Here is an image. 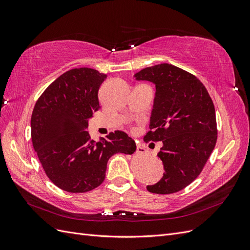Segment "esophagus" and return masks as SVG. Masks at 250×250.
Listing matches in <instances>:
<instances>
[{
  "label": "esophagus",
  "mask_w": 250,
  "mask_h": 250,
  "mask_svg": "<svg viewBox=\"0 0 250 250\" xmlns=\"http://www.w3.org/2000/svg\"><path fill=\"white\" fill-rule=\"evenodd\" d=\"M146 152V148L142 144H137V153L139 154H143Z\"/></svg>",
  "instance_id": "obj_1"
}]
</instances>
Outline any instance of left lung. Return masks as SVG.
<instances>
[{
    "instance_id": "left-lung-1",
    "label": "left lung",
    "mask_w": 250,
    "mask_h": 250,
    "mask_svg": "<svg viewBox=\"0 0 250 250\" xmlns=\"http://www.w3.org/2000/svg\"><path fill=\"white\" fill-rule=\"evenodd\" d=\"M133 77L155 85L151 130L145 139L163 142L157 155L165 173L160 181L147 186V190L155 194L176 193L197 178L215 148L214 103L199 79L173 64L149 66Z\"/></svg>"
}]
</instances>
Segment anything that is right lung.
Masks as SVG:
<instances>
[{"label": "right lung", "instance_id": "1", "mask_svg": "<svg viewBox=\"0 0 250 250\" xmlns=\"http://www.w3.org/2000/svg\"><path fill=\"white\" fill-rule=\"evenodd\" d=\"M106 75L89 67L63 73L37 100L31 138L47 176L59 188L84 193L99 187L107 162L116 153L132 154L135 142L123 131L95 142L86 129L99 109L98 90Z\"/></svg>", "mask_w": 250, "mask_h": 250}]
</instances>
